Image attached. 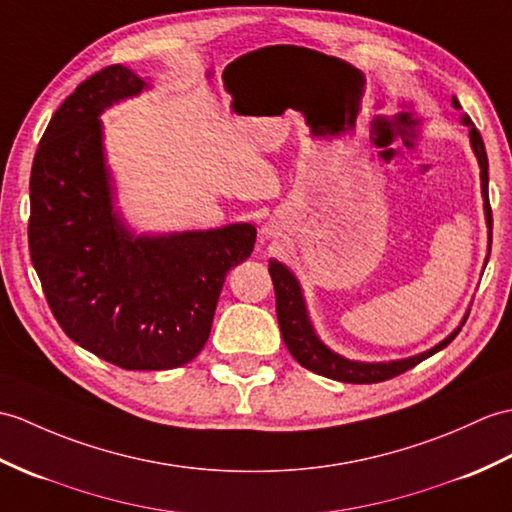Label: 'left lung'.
Wrapping results in <instances>:
<instances>
[{"label": "left lung", "instance_id": "obj_1", "mask_svg": "<svg viewBox=\"0 0 512 512\" xmlns=\"http://www.w3.org/2000/svg\"><path fill=\"white\" fill-rule=\"evenodd\" d=\"M454 106L456 109H460V102L456 98H454ZM465 124H471L469 117H465ZM469 137H471V146H473L475 157H478V163H480L484 213H486V224H489V237L493 240V213H491V202H489V159H486V150H484V141H482L480 130L471 126ZM268 272L272 277V285H275L277 320L281 327V336H283L285 347H288V351L292 353V358L301 366H305L307 371H314V373L325 375L329 379H338V382H344V384L386 382V379H392V377L410 371V368L421 364L436 351L445 349L447 344L460 334V327H458L454 334L447 336L441 344H436L434 349L414 355V358H408V360H397V362H388V364L386 362L364 364V362L344 360L338 353L329 351L314 334L310 318H307V312H305V301H303V294L299 288V281L294 279L292 272L275 259H270ZM465 320H462V325H465Z\"/></svg>", "mask_w": 512, "mask_h": 512}]
</instances>
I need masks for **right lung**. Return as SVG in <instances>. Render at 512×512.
<instances>
[{
    "label": "right lung",
    "instance_id": "1",
    "mask_svg": "<svg viewBox=\"0 0 512 512\" xmlns=\"http://www.w3.org/2000/svg\"><path fill=\"white\" fill-rule=\"evenodd\" d=\"M146 82L109 65L52 115L32 161L28 246L65 334L126 371L183 366L205 347L229 270L253 253V224L130 235L113 213L100 113Z\"/></svg>",
    "mask_w": 512,
    "mask_h": 512
}]
</instances>
